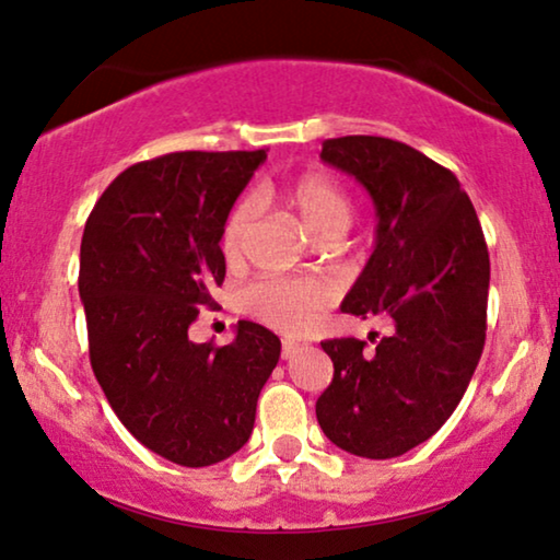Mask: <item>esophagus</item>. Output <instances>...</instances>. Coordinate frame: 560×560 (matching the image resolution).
<instances>
[{"mask_svg":"<svg viewBox=\"0 0 560 560\" xmlns=\"http://www.w3.org/2000/svg\"><path fill=\"white\" fill-rule=\"evenodd\" d=\"M296 348H300V346H296L294 340H284V342H281V358H292L296 353Z\"/></svg>","mask_w":560,"mask_h":560,"instance_id":"obj_1","label":"esophagus"}]
</instances>
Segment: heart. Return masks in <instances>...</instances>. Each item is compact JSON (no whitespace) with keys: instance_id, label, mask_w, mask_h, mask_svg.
<instances>
[{"instance_id":"heart-1","label":"heart","mask_w":560,"mask_h":560,"mask_svg":"<svg viewBox=\"0 0 560 560\" xmlns=\"http://www.w3.org/2000/svg\"><path fill=\"white\" fill-rule=\"evenodd\" d=\"M287 205L296 212L307 233L315 237L340 233L348 228L350 199L332 178L323 174L300 176L284 194ZM253 220V205L245 199L233 210L222 230V250L228 258H237L243 250L245 233ZM332 302V289L327 281L304 276V279H260L243 292V307L253 317L264 319L273 330L304 332L317 323L319 312Z\"/></svg>"}]
</instances>
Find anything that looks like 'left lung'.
Instances as JSON below:
<instances>
[{
	"label": "left lung",
	"mask_w": 560,
	"mask_h": 560,
	"mask_svg": "<svg viewBox=\"0 0 560 560\" xmlns=\"http://www.w3.org/2000/svg\"><path fill=\"white\" fill-rule=\"evenodd\" d=\"M319 159L353 176L376 210V245L340 310L382 317L376 340L335 338L319 428L361 458H397L453 415L487 338L489 250L458 178L399 140L346 136Z\"/></svg>",
	"instance_id": "8db88e82"
}]
</instances>
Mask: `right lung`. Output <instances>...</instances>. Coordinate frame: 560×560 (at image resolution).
Here are the masks:
<instances>
[{
    "label": "right lung",
    "instance_id": "right-lung-1",
    "mask_svg": "<svg viewBox=\"0 0 560 560\" xmlns=\"http://www.w3.org/2000/svg\"><path fill=\"white\" fill-rule=\"evenodd\" d=\"M266 151H184L112 182L81 237L89 358L109 407L148 451L212 466L248 443L281 340L241 319L230 346L191 342L225 279L228 214Z\"/></svg>",
    "mask_w": 560,
    "mask_h": 560
}]
</instances>
